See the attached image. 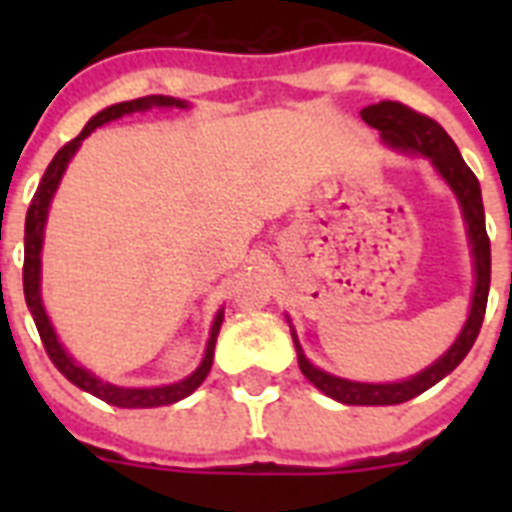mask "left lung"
<instances>
[{"mask_svg":"<svg viewBox=\"0 0 512 512\" xmlns=\"http://www.w3.org/2000/svg\"><path fill=\"white\" fill-rule=\"evenodd\" d=\"M361 119L380 132L382 143L393 148V151L425 156L433 164V170L438 172V177L452 188L462 209V220H465V231H468L470 241V255H473V273H476L473 276L476 287H473V297H470V313L457 340L452 342V348L446 350L444 356H438L433 364L425 366L422 372L398 382H356L324 372V369L308 361V356L303 353V345L295 335V327H292V321L287 316L289 327H292L300 372L324 396L350 406H393L404 404L409 398L420 396L428 388H433L436 382L444 380L446 374H452L460 366L462 358L468 356V350L473 348V342L481 332V324H484L486 297H489V281H492V247H489V236H486L484 201H481L478 177L470 172V167L460 156L457 146H454V140L446 135L441 124L433 122L430 116L417 114L404 103H396V100H380L374 106H366L361 111Z\"/></svg>","mask_w":512,"mask_h":512,"instance_id":"1","label":"left lung"}]
</instances>
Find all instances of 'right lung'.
Wrapping results in <instances>:
<instances>
[{
    "label": "right lung",
    "mask_w": 512,
    "mask_h": 512,
    "mask_svg": "<svg viewBox=\"0 0 512 512\" xmlns=\"http://www.w3.org/2000/svg\"><path fill=\"white\" fill-rule=\"evenodd\" d=\"M148 108H188V100L170 98V95H148V98L124 100V103H114V106L103 108L92 116L90 122L84 124V130L76 135L74 140H68L66 146L60 148L55 159L50 162L47 172H44L42 183L36 188L31 207L26 212V236H23V295H26V305L34 324L39 329V337L44 342L47 356L52 358V364L58 366V372L71 380L76 388L87 390L90 396L100 398L111 406H122V409H154V406H167L175 401H183L185 396H191L193 390L199 388L201 382L207 380L209 369H212V358H215V342L220 335V324H223V308L217 311L212 329H209L207 348H204V358L201 364L193 369L185 380L170 382V385H154V388H124V385H114V382L100 380L98 374L90 372L87 366L74 361V356L63 348V342L58 340V332L52 327L50 316L44 311L42 303V247H44V225H47V215H50L52 196L58 191L63 172L68 170V162L74 159L84 138H90L92 132L103 127L108 122H116L127 114H138V111H148Z\"/></svg>",
    "instance_id": "add662e5"
}]
</instances>
